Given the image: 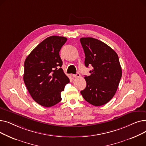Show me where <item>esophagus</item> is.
I'll return each instance as SVG.
<instances>
[{
	"label": "esophagus",
	"mask_w": 146,
	"mask_h": 146,
	"mask_svg": "<svg viewBox=\"0 0 146 146\" xmlns=\"http://www.w3.org/2000/svg\"><path fill=\"white\" fill-rule=\"evenodd\" d=\"M72 76H73V78H80V76H81V75H80V74L79 73H78L77 74H73Z\"/></svg>",
	"instance_id": "esophagus-1"
}]
</instances>
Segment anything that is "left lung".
Listing matches in <instances>:
<instances>
[{
	"label": "left lung",
	"instance_id": "1",
	"mask_svg": "<svg viewBox=\"0 0 146 146\" xmlns=\"http://www.w3.org/2000/svg\"><path fill=\"white\" fill-rule=\"evenodd\" d=\"M85 54L86 67L92 66L90 76H85L86 88L80 93L94 106L108 103L115 94L122 76L117 52L102 41L92 37L80 39Z\"/></svg>",
	"mask_w": 146,
	"mask_h": 146
}]
</instances>
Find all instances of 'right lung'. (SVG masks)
Instances as JSON below:
<instances>
[{
  "instance_id": "obj_1",
  "label": "right lung",
  "mask_w": 146,
  "mask_h": 146,
  "mask_svg": "<svg viewBox=\"0 0 146 146\" xmlns=\"http://www.w3.org/2000/svg\"><path fill=\"white\" fill-rule=\"evenodd\" d=\"M67 38L51 36L31 52L24 63V81L34 100L45 107L61 101V92L70 80L61 68L59 52Z\"/></svg>"
}]
</instances>
